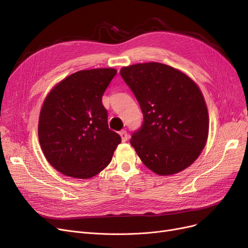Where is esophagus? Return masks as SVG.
<instances>
[{"label": "esophagus", "mask_w": 248, "mask_h": 248, "mask_svg": "<svg viewBox=\"0 0 248 248\" xmlns=\"http://www.w3.org/2000/svg\"><path fill=\"white\" fill-rule=\"evenodd\" d=\"M119 135H121V137H122L123 142L127 141V138H129V135H127L126 131H121V132H119Z\"/></svg>", "instance_id": "obj_1"}]
</instances>
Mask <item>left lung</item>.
Wrapping results in <instances>:
<instances>
[{"instance_id":"obj_1","label":"left lung","mask_w":248,"mask_h":248,"mask_svg":"<svg viewBox=\"0 0 248 248\" xmlns=\"http://www.w3.org/2000/svg\"><path fill=\"white\" fill-rule=\"evenodd\" d=\"M121 76L143 113L142 125L130 141L142 162L160 176L188 168L208 135L207 108L195 82L157 62L124 67Z\"/></svg>"}]
</instances>
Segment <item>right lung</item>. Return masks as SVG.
I'll list each match as a JSON object with an SVG mask.
<instances>
[{
  "label": "right lung",
  "mask_w": 248,
  "mask_h": 248,
  "mask_svg": "<svg viewBox=\"0 0 248 248\" xmlns=\"http://www.w3.org/2000/svg\"><path fill=\"white\" fill-rule=\"evenodd\" d=\"M113 68L79 70L54 87L43 104L39 140L53 168L68 177L89 179L111 161L122 138L108 127L102 96Z\"/></svg>",
  "instance_id": "right-lung-1"
}]
</instances>
